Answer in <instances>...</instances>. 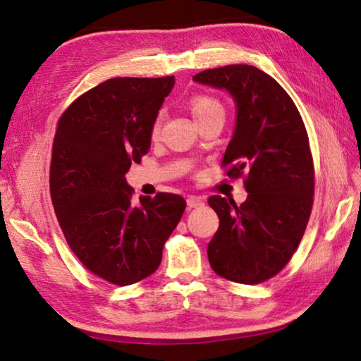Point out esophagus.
Listing matches in <instances>:
<instances>
[{"label": "esophagus", "instance_id": "esophagus-1", "mask_svg": "<svg viewBox=\"0 0 361 361\" xmlns=\"http://www.w3.org/2000/svg\"><path fill=\"white\" fill-rule=\"evenodd\" d=\"M186 204L189 209H197V207L204 205V199L197 197V195H189V197L186 199Z\"/></svg>", "mask_w": 361, "mask_h": 361}]
</instances>
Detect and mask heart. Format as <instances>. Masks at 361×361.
Returning a JSON list of instances; mask_svg holds the SVG:
<instances>
[{"mask_svg": "<svg viewBox=\"0 0 361 361\" xmlns=\"http://www.w3.org/2000/svg\"><path fill=\"white\" fill-rule=\"evenodd\" d=\"M189 111H191L192 118L195 122H202L205 119L212 118V116H224V109L221 103L216 102L215 99L207 95H194L191 100H189ZM159 132H161V118L156 119L154 126H152V137H157Z\"/></svg>", "mask_w": 361, "mask_h": 361, "instance_id": "obj_1", "label": "heart"}]
</instances>
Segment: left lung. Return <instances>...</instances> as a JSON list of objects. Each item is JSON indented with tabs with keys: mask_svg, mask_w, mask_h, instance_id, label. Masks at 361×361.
I'll use <instances>...</instances> for the list:
<instances>
[{
	"mask_svg": "<svg viewBox=\"0 0 361 361\" xmlns=\"http://www.w3.org/2000/svg\"><path fill=\"white\" fill-rule=\"evenodd\" d=\"M195 82L226 90L235 126L223 166L247 175V200L212 195L219 228L207 253L213 271L261 283L282 271L301 242L314 200V164L301 114L276 79L252 65L200 71Z\"/></svg>",
	"mask_w": 361,
	"mask_h": 361,
	"instance_id": "1",
	"label": "left lung"
}]
</instances>
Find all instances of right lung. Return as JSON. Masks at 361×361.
Masks as SVG:
<instances>
[{
    "label": "right lung",
    "mask_w": 361,
    "mask_h": 361,
    "mask_svg": "<svg viewBox=\"0 0 361 361\" xmlns=\"http://www.w3.org/2000/svg\"><path fill=\"white\" fill-rule=\"evenodd\" d=\"M175 76L113 78L79 97L59 121L51 197L78 259L114 285L156 271L164 243L181 219V195L159 192L132 202L126 180L151 146V130Z\"/></svg>",
    "instance_id": "1"
}]
</instances>
